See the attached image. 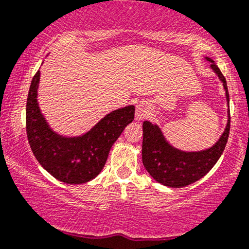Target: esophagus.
<instances>
[{"instance_id": "1", "label": "esophagus", "mask_w": 249, "mask_h": 249, "mask_svg": "<svg viewBox=\"0 0 249 249\" xmlns=\"http://www.w3.org/2000/svg\"><path fill=\"white\" fill-rule=\"evenodd\" d=\"M149 114V108H148V105L144 102H140L136 105V110H135V119L138 121H141V120L146 119Z\"/></svg>"}]
</instances>
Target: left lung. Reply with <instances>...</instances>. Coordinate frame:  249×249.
<instances>
[{
    "label": "left lung",
    "instance_id": "1",
    "mask_svg": "<svg viewBox=\"0 0 249 249\" xmlns=\"http://www.w3.org/2000/svg\"><path fill=\"white\" fill-rule=\"evenodd\" d=\"M206 58L211 61V67L223 82L227 101L230 102V93H228L225 76L213 60L208 57ZM142 127H143L142 162L144 168L159 183L173 188H181L205 177L219 160L230 136L231 115L228 114L227 125L219 141L209 149L196 153L181 152L173 148L164 140L158 125L144 121Z\"/></svg>",
    "mask_w": 249,
    "mask_h": 249
}]
</instances>
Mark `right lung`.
Listing matches in <instances>:
<instances>
[{"mask_svg": "<svg viewBox=\"0 0 249 249\" xmlns=\"http://www.w3.org/2000/svg\"><path fill=\"white\" fill-rule=\"evenodd\" d=\"M40 71L30 83L27 97L26 130L35 158L49 174L69 185L88 182L100 174L114 142L135 115V107L128 106L103 117L90 132L80 138L67 139L48 127L37 106Z\"/></svg>", "mask_w": 249, "mask_h": 249, "instance_id": "1", "label": "right lung"}]
</instances>
